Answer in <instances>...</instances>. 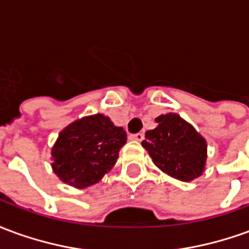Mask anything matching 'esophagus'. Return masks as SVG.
<instances>
[{"label":"esophagus","mask_w":249,"mask_h":249,"mask_svg":"<svg viewBox=\"0 0 249 249\" xmlns=\"http://www.w3.org/2000/svg\"><path fill=\"white\" fill-rule=\"evenodd\" d=\"M130 139L135 141H142L144 140V133H142V132H139V133H136V135L130 136Z\"/></svg>","instance_id":"1"}]
</instances>
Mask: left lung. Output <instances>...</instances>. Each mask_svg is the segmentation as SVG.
Returning a JSON list of instances; mask_svg holds the SVG:
<instances>
[{
	"mask_svg": "<svg viewBox=\"0 0 249 249\" xmlns=\"http://www.w3.org/2000/svg\"><path fill=\"white\" fill-rule=\"evenodd\" d=\"M155 129L146 130L145 148L152 161L162 172L180 181L201 176L207 161V141L178 114H161Z\"/></svg>",
	"mask_w": 249,
	"mask_h": 249,
	"instance_id": "obj_1",
	"label": "left lung"
}]
</instances>
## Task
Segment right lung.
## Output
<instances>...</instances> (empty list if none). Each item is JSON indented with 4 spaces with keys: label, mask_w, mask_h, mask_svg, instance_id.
<instances>
[{
    "label": "right lung",
    "mask_w": 249,
    "mask_h": 249,
    "mask_svg": "<svg viewBox=\"0 0 249 249\" xmlns=\"http://www.w3.org/2000/svg\"><path fill=\"white\" fill-rule=\"evenodd\" d=\"M125 142V130L107 116L82 117L60 132L52 148L53 172L71 187H90L114 167Z\"/></svg>",
    "instance_id": "add662e5"
}]
</instances>
